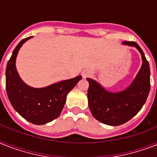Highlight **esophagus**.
<instances>
[{"instance_id": "1", "label": "esophagus", "mask_w": 157, "mask_h": 157, "mask_svg": "<svg viewBox=\"0 0 157 157\" xmlns=\"http://www.w3.org/2000/svg\"><path fill=\"white\" fill-rule=\"evenodd\" d=\"M92 76V72L89 69H85L82 72V76L84 78H87V77H90Z\"/></svg>"}]
</instances>
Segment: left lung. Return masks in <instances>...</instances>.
Here are the masks:
<instances>
[{"mask_svg": "<svg viewBox=\"0 0 157 157\" xmlns=\"http://www.w3.org/2000/svg\"><path fill=\"white\" fill-rule=\"evenodd\" d=\"M123 44L136 47L142 56V67L127 90L119 93H110L98 83L87 78L90 86L88 101L90 111L97 120L110 126L127 123L136 115L144 105L150 91V67L144 53L136 42L124 41Z\"/></svg>", "mask_w": 157, "mask_h": 157, "instance_id": "obj_1", "label": "left lung"}]
</instances>
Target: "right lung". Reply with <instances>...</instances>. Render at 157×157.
<instances>
[{
    "label": "right lung",
    "mask_w": 157,
    "mask_h": 157,
    "mask_svg": "<svg viewBox=\"0 0 157 157\" xmlns=\"http://www.w3.org/2000/svg\"><path fill=\"white\" fill-rule=\"evenodd\" d=\"M30 38H25L17 44L8 61L6 71V92L11 105L21 117L31 123L42 125L54 120L60 114L67 94L82 76H76L41 89L25 85L17 72L15 60L21 45Z\"/></svg>",
    "instance_id": "right-lung-1"
}]
</instances>
